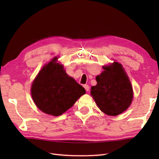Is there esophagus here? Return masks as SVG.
<instances>
[{
	"label": "esophagus",
	"instance_id": "obj_1",
	"mask_svg": "<svg viewBox=\"0 0 159 159\" xmlns=\"http://www.w3.org/2000/svg\"><path fill=\"white\" fill-rule=\"evenodd\" d=\"M83 87H84V88L85 89L86 92H89V85H83Z\"/></svg>",
	"mask_w": 159,
	"mask_h": 159
}]
</instances>
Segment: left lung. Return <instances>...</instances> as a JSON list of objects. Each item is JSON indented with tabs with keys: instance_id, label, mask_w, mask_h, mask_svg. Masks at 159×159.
Segmentation results:
<instances>
[{
	"instance_id": "1",
	"label": "left lung",
	"mask_w": 159,
	"mask_h": 159,
	"mask_svg": "<svg viewBox=\"0 0 159 159\" xmlns=\"http://www.w3.org/2000/svg\"><path fill=\"white\" fill-rule=\"evenodd\" d=\"M103 69L104 71L96 78L97 85L91 87V95L103 113L116 116L130 105L133 87L120 63L114 62Z\"/></svg>"
}]
</instances>
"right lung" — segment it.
<instances>
[{"label":"right lung","mask_w":159,"mask_h":159,"mask_svg":"<svg viewBox=\"0 0 159 159\" xmlns=\"http://www.w3.org/2000/svg\"><path fill=\"white\" fill-rule=\"evenodd\" d=\"M57 57L47 64L33 81L31 95L36 106L43 113L59 116L72 107L85 89L69 76Z\"/></svg>","instance_id":"right-lung-1"}]
</instances>
